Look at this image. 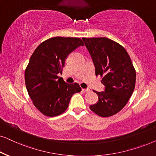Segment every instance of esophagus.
I'll use <instances>...</instances> for the list:
<instances>
[{"instance_id":"obj_1","label":"esophagus","mask_w":156,"mask_h":156,"mask_svg":"<svg viewBox=\"0 0 156 156\" xmlns=\"http://www.w3.org/2000/svg\"><path fill=\"white\" fill-rule=\"evenodd\" d=\"M82 91L84 92H90V89H82Z\"/></svg>"}]
</instances>
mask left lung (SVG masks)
Segmentation results:
<instances>
[{"mask_svg": "<svg viewBox=\"0 0 156 156\" xmlns=\"http://www.w3.org/2000/svg\"><path fill=\"white\" fill-rule=\"evenodd\" d=\"M95 68L96 76H103L104 92L98 95L91 110L100 117H110L122 110L132 96L136 73L125 48L110 38H83Z\"/></svg>", "mask_w": 156, "mask_h": 156, "instance_id": "obj_1", "label": "left lung"}]
</instances>
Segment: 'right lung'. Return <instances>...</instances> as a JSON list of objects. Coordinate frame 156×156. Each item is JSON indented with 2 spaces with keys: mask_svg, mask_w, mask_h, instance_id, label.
Masks as SVG:
<instances>
[{
  "mask_svg": "<svg viewBox=\"0 0 156 156\" xmlns=\"http://www.w3.org/2000/svg\"><path fill=\"white\" fill-rule=\"evenodd\" d=\"M80 46L84 43L79 38H51L42 42L30 58L26 87L36 108L46 116L63 113L72 95L82 90L76 83L68 84L58 76L68 56Z\"/></svg>",
  "mask_w": 156,
  "mask_h": 156,
  "instance_id": "1",
  "label": "right lung"
}]
</instances>
